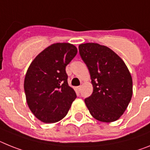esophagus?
I'll list each match as a JSON object with an SVG mask.
<instances>
[{"instance_id":"esophagus-1","label":"esophagus","mask_w":150,"mask_h":150,"mask_svg":"<svg viewBox=\"0 0 150 150\" xmlns=\"http://www.w3.org/2000/svg\"><path fill=\"white\" fill-rule=\"evenodd\" d=\"M81 89V86H78V87H76V91H78V92H80Z\"/></svg>"}]
</instances>
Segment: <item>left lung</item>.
<instances>
[{"instance_id": "obj_1", "label": "left lung", "mask_w": 150, "mask_h": 150, "mask_svg": "<svg viewBox=\"0 0 150 150\" xmlns=\"http://www.w3.org/2000/svg\"><path fill=\"white\" fill-rule=\"evenodd\" d=\"M79 53L91 75L93 93L84 100L97 120H118L132 97V78L125 63L109 47L96 43L79 46Z\"/></svg>"}]
</instances>
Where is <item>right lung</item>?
Instances as JSON below:
<instances>
[{"instance_id": "obj_1", "label": "right lung", "mask_w": 150, "mask_h": 150, "mask_svg": "<svg viewBox=\"0 0 150 150\" xmlns=\"http://www.w3.org/2000/svg\"><path fill=\"white\" fill-rule=\"evenodd\" d=\"M76 47L53 44L32 61L25 77L27 103L35 116L44 123H54L67 115L77 97L68 84L66 66L76 56Z\"/></svg>"}]
</instances>
